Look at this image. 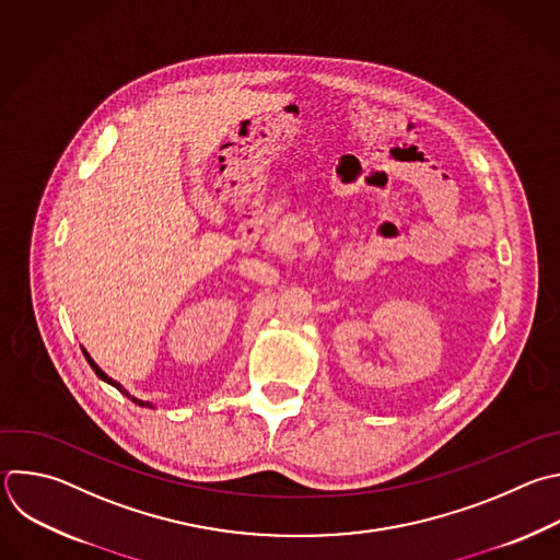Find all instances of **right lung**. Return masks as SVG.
<instances>
[{"mask_svg": "<svg viewBox=\"0 0 560 560\" xmlns=\"http://www.w3.org/2000/svg\"><path fill=\"white\" fill-rule=\"evenodd\" d=\"M83 353H85V358H88V362H90V366H92V369H94V371H96V376H98V378H101V381H105V383H109V385H112V387H116V389H118V392H120V394H125V396H127V398H129V400H133V402H136V405H138V407H147V405H149V402H142V400H136V398H131V396H129V394H127V392H125V389H122V387H120V385H118V383H116V381H112V378H109V376H105V374H103V371H101V369H98V364H96V362H94V360H92V358H90V355H88V351H85V349H83Z\"/></svg>", "mask_w": 560, "mask_h": 560, "instance_id": "right-lung-1", "label": "right lung"}]
</instances>
